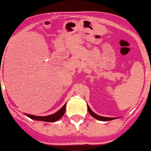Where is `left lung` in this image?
Listing matches in <instances>:
<instances>
[{
	"label": "left lung",
	"mask_w": 151,
	"mask_h": 151,
	"mask_svg": "<svg viewBox=\"0 0 151 151\" xmlns=\"http://www.w3.org/2000/svg\"><path fill=\"white\" fill-rule=\"evenodd\" d=\"M87 108H88V111H89V114L91 115L92 116L95 118V119H98V120H101V121H110V120H113V119H116L117 117H106V116H99V115L96 114V113H94L93 111L91 110V108H89V106L87 105Z\"/></svg>",
	"instance_id": "obj_1"
}]
</instances>
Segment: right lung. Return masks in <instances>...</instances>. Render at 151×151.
I'll use <instances>...</instances> for the list:
<instances>
[{"instance_id": "obj_1", "label": "right lung", "mask_w": 151, "mask_h": 151, "mask_svg": "<svg viewBox=\"0 0 151 151\" xmlns=\"http://www.w3.org/2000/svg\"><path fill=\"white\" fill-rule=\"evenodd\" d=\"M65 108H66V104H64L60 110L55 112V114L51 115H48V116H35V115L32 114H25L27 116H28L29 118L32 119H35V120H39V121H44V122H55L57 120L60 119L62 117L64 114H65Z\"/></svg>"}]
</instances>
